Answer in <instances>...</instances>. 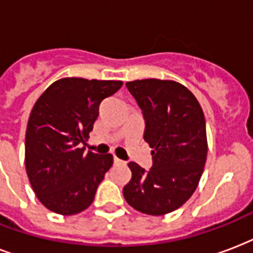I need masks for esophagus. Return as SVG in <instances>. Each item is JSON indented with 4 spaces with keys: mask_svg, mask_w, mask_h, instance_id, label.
Masks as SVG:
<instances>
[{
    "mask_svg": "<svg viewBox=\"0 0 253 253\" xmlns=\"http://www.w3.org/2000/svg\"><path fill=\"white\" fill-rule=\"evenodd\" d=\"M113 162H115L116 165H119V164H123V161H121L120 158H117V157H113Z\"/></svg>",
    "mask_w": 253,
    "mask_h": 253,
    "instance_id": "34e87169",
    "label": "esophagus"
}]
</instances>
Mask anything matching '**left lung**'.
Returning a JSON list of instances; mask_svg holds the SVG:
<instances>
[{"mask_svg":"<svg viewBox=\"0 0 253 253\" xmlns=\"http://www.w3.org/2000/svg\"><path fill=\"white\" fill-rule=\"evenodd\" d=\"M145 120L144 140L153 165L129 162L132 178L123 194L129 206L148 215L177 210L197 189L207 157L206 121L195 96L173 80L128 82Z\"/></svg>","mask_w":253,"mask_h":253,"instance_id":"obj_1","label":"left lung"}]
</instances>
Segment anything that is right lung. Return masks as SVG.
Returning a JSON list of instances; mask_svg holds the SVG:
<instances>
[{"mask_svg": "<svg viewBox=\"0 0 253 253\" xmlns=\"http://www.w3.org/2000/svg\"><path fill=\"white\" fill-rule=\"evenodd\" d=\"M120 80H56L33 107L25 141V165L43 206L60 215L89 207L113 164L112 154L85 153L84 144L99 116V105L116 93Z\"/></svg>", "mask_w": 253, "mask_h": 253, "instance_id": "add662e5", "label": "right lung"}]
</instances>
